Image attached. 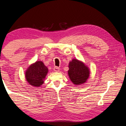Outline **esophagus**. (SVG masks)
Listing matches in <instances>:
<instances>
[{"label":"esophagus","mask_w":126,"mask_h":126,"mask_svg":"<svg viewBox=\"0 0 126 126\" xmlns=\"http://www.w3.org/2000/svg\"><path fill=\"white\" fill-rule=\"evenodd\" d=\"M54 70L55 72H58L60 70V68H58V67H55L54 68Z\"/></svg>","instance_id":"obj_1"}]
</instances>
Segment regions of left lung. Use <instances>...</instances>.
I'll return each instance as SVG.
<instances>
[{
  "instance_id": "obj_1",
  "label": "left lung",
  "mask_w": 126,
  "mask_h": 126,
  "mask_svg": "<svg viewBox=\"0 0 126 126\" xmlns=\"http://www.w3.org/2000/svg\"><path fill=\"white\" fill-rule=\"evenodd\" d=\"M68 67V76L75 85H82L89 78L90 69L82 61L74 58L69 62Z\"/></svg>"
}]
</instances>
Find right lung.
Masks as SVG:
<instances>
[{
	"label": "right lung",
	"instance_id": "obj_1",
	"mask_svg": "<svg viewBox=\"0 0 126 126\" xmlns=\"http://www.w3.org/2000/svg\"><path fill=\"white\" fill-rule=\"evenodd\" d=\"M48 68L42 61H37L27 68L25 78L29 85L35 87H40L44 83L48 72Z\"/></svg>",
	"mask_w": 126,
	"mask_h": 126
}]
</instances>
